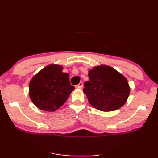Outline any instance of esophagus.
Wrapping results in <instances>:
<instances>
[{
  "mask_svg": "<svg viewBox=\"0 0 158 158\" xmlns=\"http://www.w3.org/2000/svg\"><path fill=\"white\" fill-rule=\"evenodd\" d=\"M75 88L76 89H82L83 88V83L80 82L78 85H75Z\"/></svg>",
  "mask_w": 158,
  "mask_h": 158,
  "instance_id": "obj_1",
  "label": "esophagus"
}]
</instances>
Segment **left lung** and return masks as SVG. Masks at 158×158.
Segmentation results:
<instances>
[{
	"label": "left lung",
	"mask_w": 158,
	"mask_h": 158,
	"mask_svg": "<svg viewBox=\"0 0 158 158\" xmlns=\"http://www.w3.org/2000/svg\"><path fill=\"white\" fill-rule=\"evenodd\" d=\"M89 81L84 83L83 92L90 105L101 111H113L123 106L130 95L127 80L108 65L94 66L88 72Z\"/></svg>",
	"instance_id": "8db88e82"
}]
</instances>
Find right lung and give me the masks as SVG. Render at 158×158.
Segmentation results:
<instances>
[{
    "label": "right lung",
    "instance_id": "add662e5",
    "mask_svg": "<svg viewBox=\"0 0 158 158\" xmlns=\"http://www.w3.org/2000/svg\"><path fill=\"white\" fill-rule=\"evenodd\" d=\"M61 65H48L29 83V96L39 109L53 112L65 103L75 88L70 85L69 74L62 72Z\"/></svg>",
    "mask_w": 158,
    "mask_h": 158
}]
</instances>
